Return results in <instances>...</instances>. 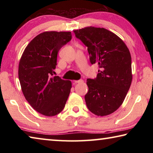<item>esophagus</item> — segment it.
<instances>
[{
    "label": "esophagus",
    "instance_id": "34e87169",
    "mask_svg": "<svg viewBox=\"0 0 153 153\" xmlns=\"http://www.w3.org/2000/svg\"><path fill=\"white\" fill-rule=\"evenodd\" d=\"M83 82H84V81H83L82 79H79V80H75L74 82L75 83V84H77V83H82Z\"/></svg>",
    "mask_w": 153,
    "mask_h": 153
}]
</instances>
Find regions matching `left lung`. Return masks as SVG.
Wrapping results in <instances>:
<instances>
[{"mask_svg":"<svg viewBox=\"0 0 153 153\" xmlns=\"http://www.w3.org/2000/svg\"><path fill=\"white\" fill-rule=\"evenodd\" d=\"M74 32L88 47L90 63L100 68L96 78L87 79V107L98 116L109 115L122 104L131 86L129 49L120 38L105 28L87 27Z\"/></svg>","mask_w":153,"mask_h":153,"instance_id":"1","label":"left lung"}]
</instances>
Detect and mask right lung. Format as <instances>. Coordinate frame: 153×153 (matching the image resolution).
Returning a JSON list of instances; mask_svg holds the SVG:
<instances>
[{"label":"right lung","instance_id":"obj_1","mask_svg":"<svg viewBox=\"0 0 153 153\" xmlns=\"http://www.w3.org/2000/svg\"><path fill=\"white\" fill-rule=\"evenodd\" d=\"M71 40L70 32H45L33 38L24 50L18 76L25 99L45 116H55L65 107L71 82L55 74L57 54Z\"/></svg>","mask_w":153,"mask_h":153}]
</instances>
